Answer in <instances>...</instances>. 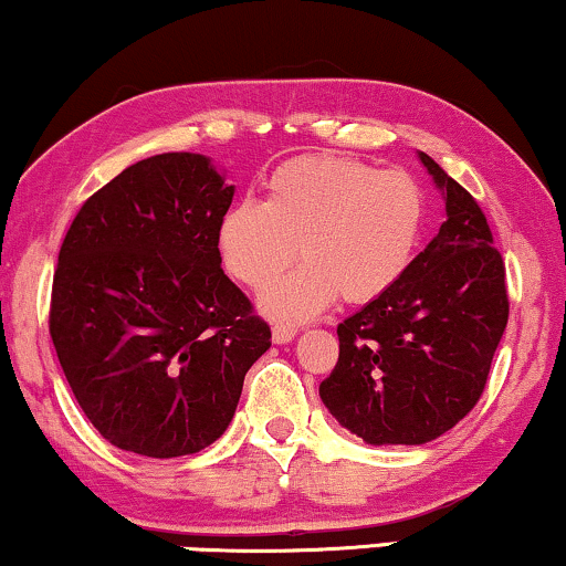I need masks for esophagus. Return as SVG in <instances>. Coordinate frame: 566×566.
I'll return each instance as SVG.
<instances>
[{"instance_id": "1", "label": "esophagus", "mask_w": 566, "mask_h": 566, "mask_svg": "<svg viewBox=\"0 0 566 566\" xmlns=\"http://www.w3.org/2000/svg\"><path fill=\"white\" fill-rule=\"evenodd\" d=\"M296 327L294 325H275L272 327V340L275 344H289V340L296 338Z\"/></svg>"}]
</instances>
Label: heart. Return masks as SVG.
Returning a JSON list of instances; mask_svg holds the SVG:
<instances>
[{
    "label": "heart",
    "mask_w": 566,
    "mask_h": 566,
    "mask_svg": "<svg viewBox=\"0 0 566 566\" xmlns=\"http://www.w3.org/2000/svg\"><path fill=\"white\" fill-rule=\"evenodd\" d=\"M424 193L403 170L352 157H296L272 172L264 201H235L218 226L222 268L264 291L298 256L304 264L262 298L275 319H306L333 298L367 304L409 270L420 247Z\"/></svg>",
    "instance_id": "1"
}]
</instances>
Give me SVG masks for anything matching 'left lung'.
Returning <instances> with one entry per match:
<instances>
[{"instance_id":"left-lung-1","label":"left lung","mask_w":566,"mask_h":566,"mask_svg":"<svg viewBox=\"0 0 566 566\" xmlns=\"http://www.w3.org/2000/svg\"><path fill=\"white\" fill-rule=\"evenodd\" d=\"M446 220L401 281L338 325V361L319 399L373 446H420L464 420L483 396L509 319L506 268L483 209L420 155Z\"/></svg>"}]
</instances>
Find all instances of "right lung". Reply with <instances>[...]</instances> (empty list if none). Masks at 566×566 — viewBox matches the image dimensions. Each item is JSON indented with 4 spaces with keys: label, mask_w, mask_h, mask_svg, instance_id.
I'll use <instances>...</instances> for the list:
<instances>
[{
    "label": "right lung",
    "mask_w": 566,
    "mask_h": 566,
    "mask_svg": "<svg viewBox=\"0 0 566 566\" xmlns=\"http://www.w3.org/2000/svg\"><path fill=\"white\" fill-rule=\"evenodd\" d=\"M230 201L207 157L167 151L125 167L70 222L49 336L83 415L117 449H207L270 348V325L220 268Z\"/></svg>",
    "instance_id": "1"
}]
</instances>
